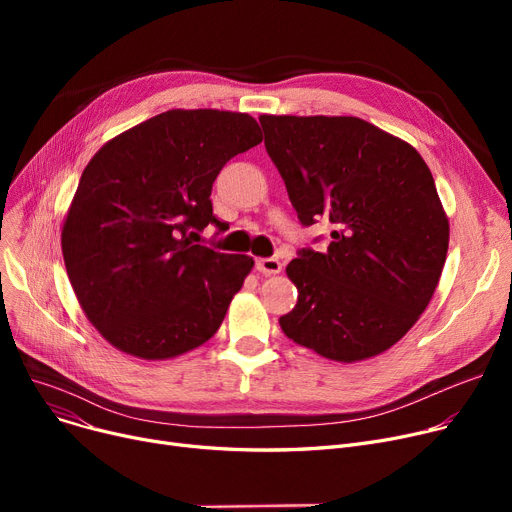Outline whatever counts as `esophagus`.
I'll return each instance as SVG.
<instances>
[{
    "label": "esophagus",
    "mask_w": 512,
    "mask_h": 512,
    "mask_svg": "<svg viewBox=\"0 0 512 512\" xmlns=\"http://www.w3.org/2000/svg\"><path fill=\"white\" fill-rule=\"evenodd\" d=\"M255 267H257V272H259V274H263V276H276V274H280V272H282V263H280L278 259H274V257H263V259H257Z\"/></svg>",
    "instance_id": "1"
}]
</instances>
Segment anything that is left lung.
Here are the masks:
<instances>
[{
  "label": "left lung",
  "instance_id": "1",
  "mask_svg": "<svg viewBox=\"0 0 512 512\" xmlns=\"http://www.w3.org/2000/svg\"><path fill=\"white\" fill-rule=\"evenodd\" d=\"M265 149L303 226L332 228L324 253L286 267L299 290L282 332L355 363L405 336L440 282L448 218L423 157L353 116H261Z\"/></svg>",
  "mask_w": 512,
  "mask_h": 512
}]
</instances>
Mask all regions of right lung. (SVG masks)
<instances>
[{
	"mask_svg": "<svg viewBox=\"0 0 512 512\" xmlns=\"http://www.w3.org/2000/svg\"><path fill=\"white\" fill-rule=\"evenodd\" d=\"M261 141L249 114L170 110L93 155L62 253L80 307L118 351L172 359L218 332L255 261L195 240L207 226L228 228L213 215V180Z\"/></svg>",
	"mask_w": 512,
	"mask_h": 512,
	"instance_id": "obj_1",
	"label": "right lung"
}]
</instances>
